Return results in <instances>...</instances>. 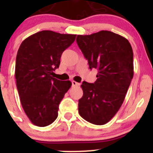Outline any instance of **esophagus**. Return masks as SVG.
Wrapping results in <instances>:
<instances>
[{
    "mask_svg": "<svg viewBox=\"0 0 153 153\" xmlns=\"http://www.w3.org/2000/svg\"><path fill=\"white\" fill-rule=\"evenodd\" d=\"M80 85V84H79L78 82H75V81H74V80H73V81H72V85H73V86H78V85Z\"/></svg>",
    "mask_w": 153,
    "mask_h": 153,
    "instance_id": "34e87169",
    "label": "esophagus"
}]
</instances>
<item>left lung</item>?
<instances>
[{"instance_id": "left-lung-1", "label": "left lung", "mask_w": 153, "mask_h": 153, "mask_svg": "<svg viewBox=\"0 0 153 153\" xmlns=\"http://www.w3.org/2000/svg\"><path fill=\"white\" fill-rule=\"evenodd\" d=\"M76 42L89 68L99 71L94 83L82 82L79 114L91 124L103 125L120 108L132 80V48L127 39L109 31L78 35Z\"/></svg>"}]
</instances>
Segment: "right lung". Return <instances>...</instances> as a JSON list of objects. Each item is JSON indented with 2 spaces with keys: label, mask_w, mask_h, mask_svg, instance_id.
<instances>
[{
  "label": "right lung",
  "mask_w": 153,
  "mask_h": 153,
  "mask_svg": "<svg viewBox=\"0 0 153 153\" xmlns=\"http://www.w3.org/2000/svg\"><path fill=\"white\" fill-rule=\"evenodd\" d=\"M75 37L76 34L45 30L21 44L15 66L16 87L24 112L34 125L46 127L58 116L59 103L72 82L52 75L59 68L62 52Z\"/></svg>",
  "instance_id": "1"
}]
</instances>
